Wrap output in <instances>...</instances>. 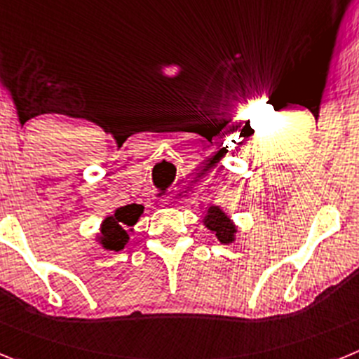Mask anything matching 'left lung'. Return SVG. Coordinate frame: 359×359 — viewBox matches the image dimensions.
<instances>
[{
  "label": "left lung",
  "mask_w": 359,
  "mask_h": 359,
  "mask_svg": "<svg viewBox=\"0 0 359 359\" xmlns=\"http://www.w3.org/2000/svg\"><path fill=\"white\" fill-rule=\"evenodd\" d=\"M203 223L217 237V241L221 244H230L236 241L237 226L231 223V219L224 214L221 207L208 208L207 215L203 219Z\"/></svg>",
  "instance_id": "obj_1"
}]
</instances>
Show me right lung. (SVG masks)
Instances as JSON below:
<instances>
[{
    "instance_id": "1",
    "label": "right lung",
    "mask_w": 359,
    "mask_h": 359,
    "mask_svg": "<svg viewBox=\"0 0 359 359\" xmlns=\"http://www.w3.org/2000/svg\"><path fill=\"white\" fill-rule=\"evenodd\" d=\"M142 214H144V207L133 203V205L116 208L113 214L107 215L102 224H100V233L97 236L98 243L102 244V248L113 250V252L123 250L126 243L129 241L128 228L135 226Z\"/></svg>"
}]
</instances>
